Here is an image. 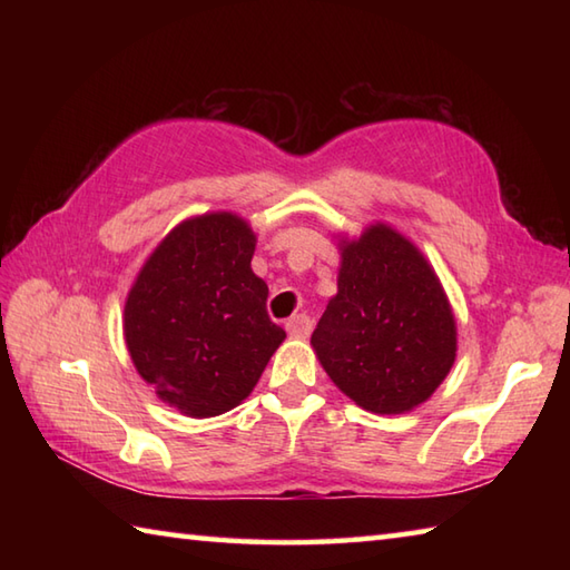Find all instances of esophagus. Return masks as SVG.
Segmentation results:
<instances>
[{"label": "esophagus", "mask_w": 570, "mask_h": 570, "mask_svg": "<svg viewBox=\"0 0 570 570\" xmlns=\"http://www.w3.org/2000/svg\"><path fill=\"white\" fill-rule=\"evenodd\" d=\"M311 316H306V313H298V316H292L286 321V331L292 337H306L311 333Z\"/></svg>", "instance_id": "esophagus-1"}]
</instances>
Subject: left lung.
I'll list each match as a JSON object with an SVG mask.
<instances>
[{
	"label": "left lung",
	"mask_w": 570,
	"mask_h": 570,
	"mask_svg": "<svg viewBox=\"0 0 570 570\" xmlns=\"http://www.w3.org/2000/svg\"><path fill=\"white\" fill-rule=\"evenodd\" d=\"M323 370L362 409L402 414L455 360V321L439 276L386 225L343 245L337 294L311 335Z\"/></svg>",
	"instance_id": "left-lung-1"
}]
</instances>
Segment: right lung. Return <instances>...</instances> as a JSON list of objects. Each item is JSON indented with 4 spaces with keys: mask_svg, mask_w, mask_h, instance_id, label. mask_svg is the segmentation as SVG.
<instances>
[{
    "mask_svg": "<svg viewBox=\"0 0 570 570\" xmlns=\"http://www.w3.org/2000/svg\"><path fill=\"white\" fill-rule=\"evenodd\" d=\"M254 233L233 213L180 223L144 264L125 304L135 367L193 419L235 409L286 337L252 272Z\"/></svg>",
    "mask_w": 570,
    "mask_h": 570,
    "instance_id": "obj_1",
    "label": "right lung"
}]
</instances>
